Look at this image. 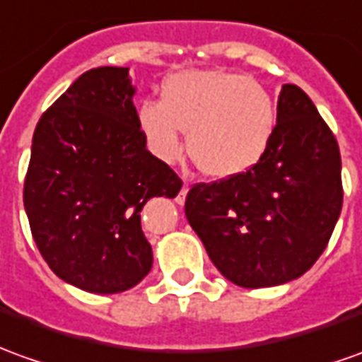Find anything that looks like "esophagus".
Here are the masks:
<instances>
[{
  "label": "esophagus",
  "mask_w": 362,
  "mask_h": 362,
  "mask_svg": "<svg viewBox=\"0 0 362 362\" xmlns=\"http://www.w3.org/2000/svg\"><path fill=\"white\" fill-rule=\"evenodd\" d=\"M187 193H189V181L183 179V189H181V193H179V197H177V205H183V203H185Z\"/></svg>",
  "instance_id": "obj_1"
}]
</instances>
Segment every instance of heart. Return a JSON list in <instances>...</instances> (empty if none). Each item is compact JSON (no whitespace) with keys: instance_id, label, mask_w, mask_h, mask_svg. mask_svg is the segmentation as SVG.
<instances>
[{"instance_id":"heart-1","label":"heart","mask_w":362,"mask_h":362,"mask_svg":"<svg viewBox=\"0 0 362 362\" xmlns=\"http://www.w3.org/2000/svg\"><path fill=\"white\" fill-rule=\"evenodd\" d=\"M163 102L146 100L138 124L151 153L173 163L183 153V132L195 165L213 179L252 169L276 129V102L262 82L234 72L185 71L169 76Z\"/></svg>"}]
</instances>
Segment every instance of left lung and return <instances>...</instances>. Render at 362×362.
<instances>
[{
	"label": "left lung",
	"instance_id": "obj_1",
	"mask_svg": "<svg viewBox=\"0 0 362 362\" xmlns=\"http://www.w3.org/2000/svg\"><path fill=\"white\" fill-rule=\"evenodd\" d=\"M343 205L341 153L315 104L284 84L270 146L246 173L187 193L209 258L240 288L298 280L325 250Z\"/></svg>",
	"mask_w": 362,
	"mask_h": 362
}]
</instances>
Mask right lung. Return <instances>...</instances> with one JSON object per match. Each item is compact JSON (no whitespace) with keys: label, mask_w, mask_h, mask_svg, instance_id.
Returning <instances> with one entry per match:
<instances>
[{"label":"right lung","mask_w":362,"mask_h":362,"mask_svg":"<svg viewBox=\"0 0 362 362\" xmlns=\"http://www.w3.org/2000/svg\"><path fill=\"white\" fill-rule=\"evenodd\" d=\"M126 66L81 74L33 134L23 203L35 243L61 280L90 293H119L151 270L141 209L173 199L181 179L151 156Z\"/></svg>","instance_id":"add662e5"}]
</instances>
